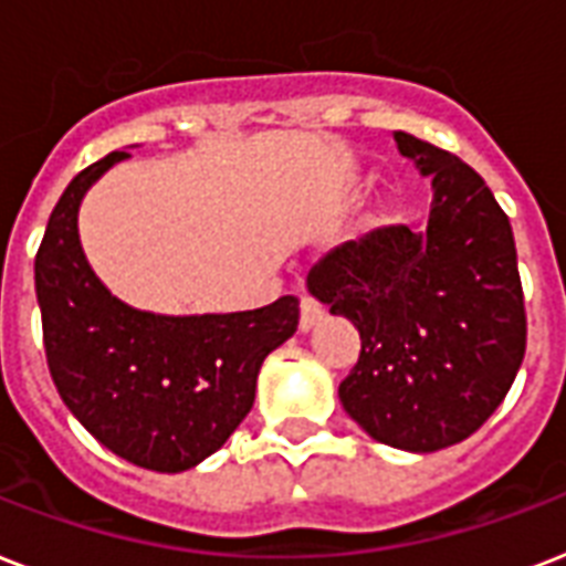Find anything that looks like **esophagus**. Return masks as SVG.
I'll return each instance as SVG.
<instances>
[{"label": "esophagus", "instance_id": "34e87169", "mask_svg": "<svg viewBox=\"0 0 566 566\" xmlns=\"http://www.w3.org/2000/svg\"><path fill=\"white\" fill-rule=\"evenodd\" d=\"M323 317H326L323 305H319L317 300H311V296H302V302H300V328L302 332H311V328L317 326Z\"/></svg>", "mask_w": 566, "mask_h": 566}]
</instances>
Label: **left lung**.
Masks as SVG:
<instances>
[{
	"instance_id": "left-lung-1",
	"label": "left lung",
	"mask_w": 566,
	"mask_h": 566,
	"mask_svg": "<svg viewBox=\"0 0 566 566\" xmlns=\"http://www.w3.org/2000/svg\"><path fill=\"white\" fill-rule=\"evenodd\" d=\"M394 140L431 176L429 226L346 240L311 266L308 291L361 335L337 390L344 411L378 443L438 452L470 438L511 390L526 305L514 231L482 176L420 137Z\"/></svg>"
}]
</instances>
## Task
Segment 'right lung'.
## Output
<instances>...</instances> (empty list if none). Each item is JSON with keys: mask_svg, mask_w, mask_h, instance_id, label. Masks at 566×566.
<instances>
[{"mask_svg": "<svg viewBox=\"0 0 566 566\" xmlns=\"http://www.w3.org/2000/svg\"><path fill=\"white\" fill-rule=\"evenodd\" d=\"M128 153L91 164L57 199L34 258L46 364L73 417L128 464L190 470L229 440L255 402L258 370L300 326V300L238 314L137 311L96 279L78 240V205Z\"/></svg>", "mask_w": 566, "mask_h": 566, "instance_id": "add662e5", "label": "right lung"}]
</instances>
